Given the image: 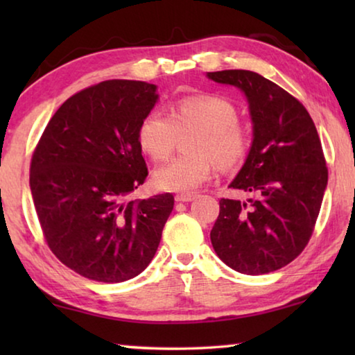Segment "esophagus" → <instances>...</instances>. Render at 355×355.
<instances>
[{
  "label": "esophagus",
  "instance_id": "esophagus-1",
  "mask_svg": "<svg viewBox=\"0 0 355 355\" xmlns=\"http://www.w3.org/2000/svg\"><path fill=\"white\" fill-rule=\"evenodd\" d=\"M196 199V194H177L175 200L177 202H191Z\"/></svg>",
  "mask_w": 355,
  "mask_h": 355
}]
</instances>
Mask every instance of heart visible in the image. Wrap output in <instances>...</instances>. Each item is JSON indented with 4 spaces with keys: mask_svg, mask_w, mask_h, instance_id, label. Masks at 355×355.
I'll use <instances>...</instances> for the list:
<instances>
[{
    "mask_svg": "<svg viewBox=\"0 0 355 355\" xmlns=\"http://www.w3.org/2000/svg\"><path fill=\"white\" fill-rule=\"evenodd\" d=\"M196 131L186 150L153 173L156 188L191 192L211 177L214 166L232 172L248 158L250 130L239 122L238 107L218 95H197L177 101L171 112L152 111L137 130L141 148L155 161H164L177 146L178 135Z\"/></svg>",
    "mask_w": 355,
    "mask_h": 355,
    "instance_id": "b5f03b06",
    "label": "heart"
}]
</instances>
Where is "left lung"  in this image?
Instances as JSON below:
<instances>
[{"label":"left lung","instance_id":"8db88e82","mask_svg":"<svg viewBox=\"0 0 355 355\" xmlns=\"http://www.w3.org/2000/svg\"><path fill=\"white\" fill-rule=\"evenodd\" d=\"M209 80L241 89L254 141L230 188L248 200H219L209 233L216 254L235 271L268 274L309 244L327 186L320 136L309 111L277 84L250 70L208 71Z\"/></svg>","mask_w":355,"mask_h":355}]
</instances>
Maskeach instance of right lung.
<instances>
[{"label": "right lung", "mask_w": 355, "mask_h": 355, "mask_svg": "<svg viewBox=\"0 0 355 355\" xmlns=\"http://www.w3.org/2000/svg\"><path fill=\"white\" fill-rule=\"evenodd\" d=\"M155 84L110 80L55 112L35 147L29 186L45 241L71 271L105 284L139 275L156 254L173 196L130 200L148 175L137 130Z\"/></svg>", "instance_id": "1"}]
</instances>
